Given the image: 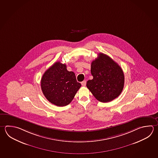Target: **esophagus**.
Masks as SVG:
<instances>
[{"label":"esophagus","instance_id":"1","mask_svg":"<svg viewBox=\"0 0 158 158\" xmlns=\"http://www.w3.org/2000/svg\"><path fill=\"white\" fill-rule=\"evenodd\" d=\"M86 81H84L81 82V85H83V86H85L86 85Z\"/></svg>","mask_w":158,"mask_h":158}]
</instances>
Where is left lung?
I'll return each instance as SVG.
<instances>
[{"mask_svg": "<svg viewBox=\"0 0 158 158\" xmlns=\"http://www.w3.org/2000/svg\"><path fill=\"white\" fill-rule=\"evenodd\" d=\"M91 74L93 78L86 82V86L99 101H112L122 92L125 83L123 70L107 55L99 53L93 61Z\"/></svg>", "mask_w": 158, "mask_h": 158, "instance_id": "1", "label": "left lung"}]
</instances>
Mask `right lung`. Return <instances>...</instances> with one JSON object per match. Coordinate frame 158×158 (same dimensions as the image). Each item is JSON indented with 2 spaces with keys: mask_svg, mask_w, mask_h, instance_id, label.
I'll return each mask as SVG.
<instances>
[{
  "mask_svg": "<svg viewBox=\"0 0 158 158\" xmlns=\"http://www.w3.org/2000/svg\"><path fill=\"white\" fill-rule=\"evenodd\" d=\"M41 85L42 93L48 101L63 107L72 101L81 84L77 82L74 72H69L65 64L57 61L45 72Z\"/></svg>",
  "mask_w": 158,
  "mask_h": 158,
  "instance_id": "obj_1",
  "label": "right lung"
}]
</instances>
